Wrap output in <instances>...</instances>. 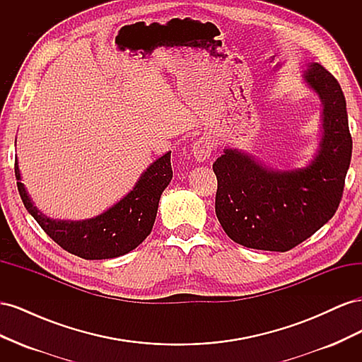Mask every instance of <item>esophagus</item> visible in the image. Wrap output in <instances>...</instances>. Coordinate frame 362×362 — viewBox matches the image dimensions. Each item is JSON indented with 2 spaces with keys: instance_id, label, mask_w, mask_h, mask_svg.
Instances as JSON below:
<instances>
[{
  "instance_id": "obj_1",
  "label": "esophagus",
  "mask_w": 362,
  "mask_h": 362,
  "mask_svg": "<svg viewBox=\"0 0 362 362\" xmlns=\"http://www.w3.org/2000/svg\"><path fill=\"white\" fill-rule=\"evenodd\" d=\"M214 144L210 137H201L193 144V156L198 161H205L210 158Z\"/></svg>"
}]
</instances>
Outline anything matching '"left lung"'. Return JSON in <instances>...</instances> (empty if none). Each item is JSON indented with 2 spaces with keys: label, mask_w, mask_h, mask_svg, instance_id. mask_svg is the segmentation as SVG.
<instances>
[{
  "label": "left lung",
  "mask_w": 362,
  "mask_h": 362,
  "mask_svg": "<svg viewBox=\"0 0 362 362\" xmlns=\"http://www.w3.org/2000/svg\"><path fill=\"white\" fill-rule=\"evenodd\" d=\"M303 78L323 101V137L310 166L273 172L233 149L213 164L216 216L226 235L242 246L287 252L332 218L343 198L352 158L344 95L319 63Z\"/></svg>",
  "instance_id": "1"
}]
</instances>
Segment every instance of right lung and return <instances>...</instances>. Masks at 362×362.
Listing matches in <instances>:
<instances>
[{"label": "right lung", "mask_w": 362, "mask_h": 362, "mask_svg": "<svg viewBox=\"0 0 362 362\" xmlns=\"http://www.w3.org/2000/svg\"><path fill=\"white\" fill-rule=\"evenodd\" d=\"M15 175L21 199L28 213L60 247L84 259H107L128 254L149 235L156 222L158 201L172 180L170 152L156 160L144 172L124 199L100 216L83 222L52 221L33 205L21 182L18 161Z\"/></svg>", "instance_id": "1"}]
</instances>
